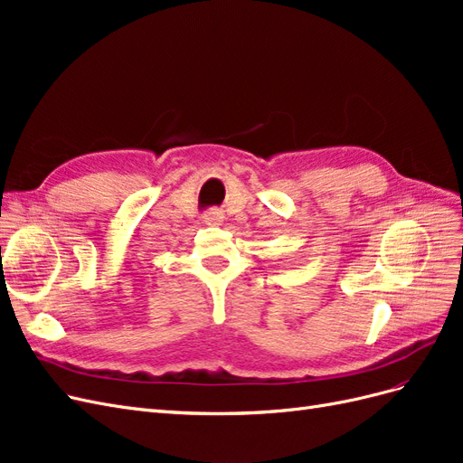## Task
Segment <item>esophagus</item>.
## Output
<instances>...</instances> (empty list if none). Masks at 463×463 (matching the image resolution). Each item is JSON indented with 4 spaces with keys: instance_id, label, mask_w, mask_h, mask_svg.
I'll return each instance as SVG.
<instances>
[{
    "instance_id": "1",
    "label": "esophagus",
    "mask_w": 463,
    "mask_h": 463,
    "mask_svg": "<svg viewBox=\"0 0 463 463\" xmlns=\"http://www.w3.org/2000/svg\"><path fill=\"white\" fill-rule=\"evenodd\" d=\"M203 220H204V223H208V226H220V223L223 222V214L218 208H210L204 213Z\"/></svg>"
}]
</instances>
